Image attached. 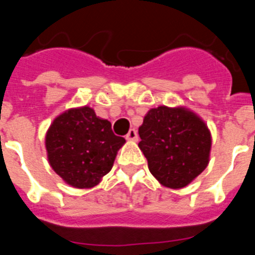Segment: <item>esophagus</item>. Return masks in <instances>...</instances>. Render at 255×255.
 Masks as SVG:
<instances>
[{
    "label": "esophagus",
    "mask_w": 255,
    "mask_h": 255,
    "mask_svg": "<svg viewBox=\"0 0 255 255\" xmlns=\"http://www.w3.org/2000/svg\"><path fill=\"white\" fill-rule=\"evenodd\" d=\"M126 140H130V141L138 140V132H136V130L130 129L129 132L126 134Z\"/></svg>",
    "instance_id": "obj_1"
}]
</instances>
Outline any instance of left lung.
<instances>
[{"instance_id": "8db88e82", "label": "left lung", "mask_w": 255, "mask_h": 255, "mask_svg": "<svg viewBox=\"0 0 255 255\" xmlns=\"http://www.w3.org/2000/svg\"><path fill=\"white\" fill-rule=\"evenodd\" d=\"M139 136L150 173L166 188H185L208 166L211 131L202 117L184 106L150 108Z\"/></svg>"}]
</instances>
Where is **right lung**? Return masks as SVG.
Instances as JSON below:
<instances>
[{"label": "right lung", "instance_id": "1", "mask_svg": "<svg viewBox=\"0 0 255 255\" xmlns=\"http://www.w3.org/2000/svg\"><path fill=\"white\" fill-rule=\"evenodd\" d=\"M48 163L67 185L91 189L111 171L125 139L112 132L111 123L89 106L69 108L46 132Z\"/></svg>", "mask_w": 255, "mask_h": 255}]
</instances>
